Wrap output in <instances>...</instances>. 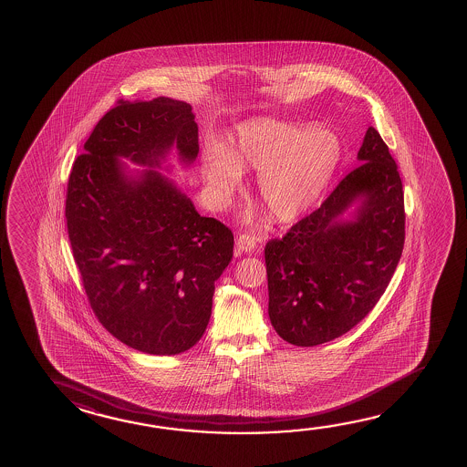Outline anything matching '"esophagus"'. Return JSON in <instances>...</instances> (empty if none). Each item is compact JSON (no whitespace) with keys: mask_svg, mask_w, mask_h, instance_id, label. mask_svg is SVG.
I'll use <instances>...</instances> for the list:
<instances>
[{"mask_svg":"<svg viewBox=\"0 0 467 467\" xmlns=\"http://www.w3.org/2000/svg\"><path fill=\"white\" fill-rule=\"evenodd\" d=\"M255 244H257V239L254 236L239 234V237H237L236 245L239 253L253 254L254 249H255Z\"/></svg>","mask_w":467,"mask_h":467,"instance_id":"esophagus-1","label":"esophagus"}]
</instances>
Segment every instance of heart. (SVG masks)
Returning a JSON list of instances; mask_svg holds the SVG:
<instances>
[{
	"instance_id": "1",
	"label": "heart",
	"mask_w": 467,
	"mask_h": 467,
	"mask_svg": "<svg viewBox=\"0 0 467 467\" xmlns=\"http://www.w3.org/2000/svg\"><path fill=\"white\" fill-rule=\"evenodd\" d=\"M341 157L335 132L269 118L239 124L226 149H210L202 172L214 205L230 203L241 171H259L257 190L270 216L288 223L315 205Z\"/></svg>"
}]
</instances>
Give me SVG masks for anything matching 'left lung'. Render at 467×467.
Masks as SVG:
<instances>
[{"label": "left lung", "mask_w": 467, "mask_h": 467, "mask_svg": "<svg viewBox=\"0 0 467 467\" xmlns=\"http://www.w3.org/2000/svg\"><path fill=\"white\" fill-rule=\"evenodd\" d=\"M362 164L313 213L265 244L270 323L295 346H318L368 317L384 295L405 243L397 164L376 128L358 152ZM365 198L356 223L337 216Z\"/></svg>", "instance_id": "obj_1"}]
</instances>
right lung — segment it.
Wrapping results in <instances>:
<instances>
[{"label": "right lung", "mask_w": 467, "mask_h": 467, "mask_svg": "<svg viewBox=\"0 0 467 467\" xmlns=\"http://www.w3.org/2000/svg\"><path fill=\"white\" fill-rule=\"evenodd\" d=\"M173 142L182 161L197 157L190 105L165 97L118 99L93 128L67 183V233L91 310L116 339L157 356L200 341L214 280L234 245L230 228L200 216L172 182L154 171L130 181L116 159L159 165Z\"/></svg>", "instance_id": "add662e5"}]
</instances>
